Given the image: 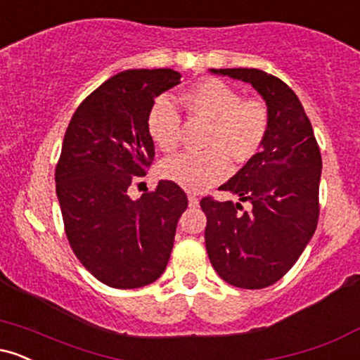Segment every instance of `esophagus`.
<instances>
[{
    "label": "esophagus",
    "instance_id": "1",
    "mask_svg": "<svg viewBox=\"0 0 360 360\" xmlns=\"http://www.w3.org/2000/svg\"><path fill=\"white\" fill-rule=\"evenodd\" d=\"M188 201H189V206H193V208H196V206L200 205V200H198L194 194H188Z\"/></svg>",
    "mask_w": 360,
    "mask_h": 360
}]
</instances>
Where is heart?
Masks as SVG:
<instances>
[{
	"mask_svg": "<svg viewBox=\"0 0 360 360\" xmlns=\"http://www.w3.org/2000/svg\"><path fill=\"white\" fill-rule=\"evenodd\" d=\"M189 113L210 122L201 154H179L160 164V174L188 191H203L221 183L232 171V160L247 162L257 155L269 131L266 105L242 98L237 89L214 77L198 81L184 93ZM148 137L160 150L172 152L181 140V115L169 98L159 96L147 113Z\"/></svg>",
	"mask_w": 360,
	"mask_h": 360,
	"instance_id": "b5f03b06",
	"label": "heart"
}]
</instances>
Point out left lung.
<instances>
[{
	"label": "left lung",
	"mask_w": 360,
	"mask_h": 360,
	"mask_svg": "<svg viewBox=\"0 0 360 360\" xmlns=\"http://www.w3.org/2000/svg\"><path fill=\"white\" fill-rule=\"evenodd\" d=\"M252 84L264 98L269 131L254 155L223 191L250 201L201 200L208 257L223 281L243 289L274 284L295 266L316 230L321 155L311 123L286 82L259 69H212Z\"/></svg>",
	"instance_id": "obj_1"
}]
</instances>
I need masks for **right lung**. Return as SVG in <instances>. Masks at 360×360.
I'll use <instances>...</instances> for the list:
<instances>
[{"instance_id":"1","label":"right lung","mask_w":360,"mask_h":360,"mask_svg":"<svg viewBox=\"0 0 360 360\" xmlns=\"http://www.w3.org/2000/svg\"><path fill=\"white\" fill-rule=\"evenodd\" d=\"M179 82L172 69L120 72L77 106L65 130L56 167L65 235L82 266L110 288H142L160 278L188 208L172 181H159L139 200L127 193L155 155L148 110Z\"/></svg>"}]
</instances>
